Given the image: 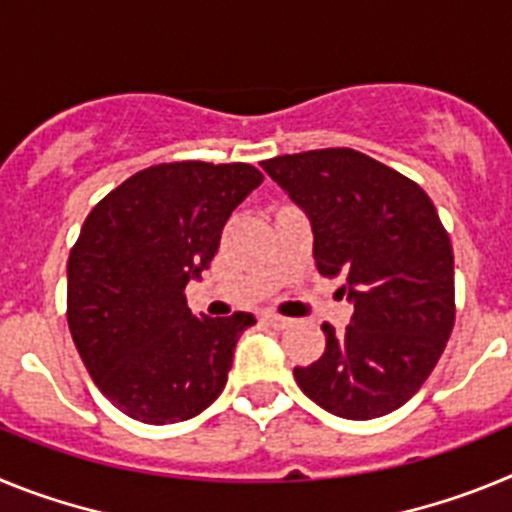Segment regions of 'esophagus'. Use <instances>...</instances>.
Returning a JSON list of instances; mask_svg holds the SVG:
<instances>
[{
  "instance_id": "esophagus-1",
  "label": "esophagus",
  "mask_w": 512,
  "mask_h": 512,
  "mask_svg": "<svg viewBox=\"0 0 512 512\" xmlns=\"http://www.w3.org/2000/svg\"><path fill=\"white\" fill-rule=\"evenodd\" d=\"M264 320L269 325H274V328H287V325H289V318H282V315H274V312L264 315Z\"/></svg>"
}]
</instances>
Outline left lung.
<instances>
[{
  "mask_svg": "<svg viewBox=\"0 0 512 512\" xmlns=\"http://www.w3.org/2000/svg\"><path fill=\"white\" fill-rule=\"evenodd\" d=\"M305 210L323 277L354 302L343 333L295 366L300 390L338 418L372 420L410 400L441 359L456 318L454 251L431 197L354 148L261 161Z\"/></svg>",
  "mask_w": 512,
  "mask_h": 512,
  "instance_id": "8db88e82",
  "label": "left lung"
}]
</instances>
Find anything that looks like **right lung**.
<instances>
[{
    "instance_id": "right-lung-1",
    "label": "right lung",
    "mask_w": 512,
    "mask_h": 512,
    "mask_svg": "<svg viewBox=\"0 0 512 512\" xmlns=\"http://www.w3.org/2000/svg\"><path fill=\"white\" fill-rule=\"evenodd\" d=\"M261 182L251 164H158L84 220L66 318L94 384L133 420H189L223 392L235 343L256 318H197L184 287L210 266L230 212Z\"/></svg>"
}]
</instances>
